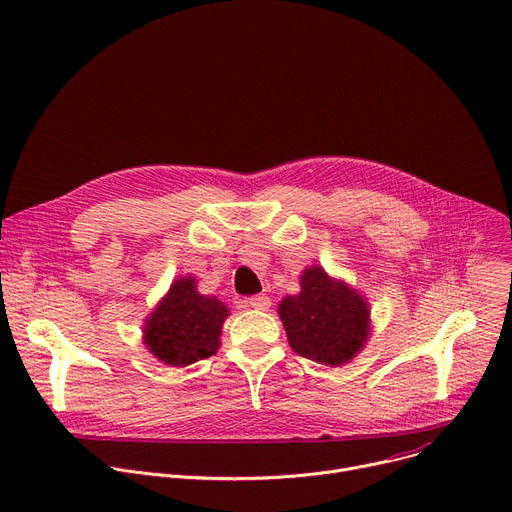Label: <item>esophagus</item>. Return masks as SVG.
<instances>
[{"mask_svg": "<svg viewBox=\"0 0 512 512\" xmlns=\"http://www.w3.org/2000/svg\"><path fill=\"white\" fill-rule=\"evenodd\" d=\"M249 306H251V308H255V310H267V308L271 306V300H269V296L259 294V296L249 298Z\"/></svg>", "mask_w": 512, "mask_h": 512, "instance_id": "1", "label": "esophagus"}]
</instances>
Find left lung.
I'll list each match as a JSON object with an SVG mask.
<instances>
[{
	"label": "left lung",
	"instance_id": "8db88e82",
	"mask_svg": "<svg viewBox=\"0 0 512 512\" xmlns=\"http://www.w3.org/2000/svg\"><path fill=\"white\" fill-rule=\"evenodd\" d=\"M290 347L322 365H345L371 335V308L363 294L337 280L322 265L300 275V292L277 304Z\"/></svg>",
	"mask_w": 512,
	"mask_h": 512
}]
</instances>
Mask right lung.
<instances>
[{
  "instance_id": "1",
  "label": "right lung",
  "mask_w": 512,
  "mask_h": 512,
  "mask_svg": "<svg viewBox=\"0 0 512 512\" xmlns=\"http://www.w3.org/2000/svg\"><path fill=\"white\" fill-rule=\"evenodd\" d=\"M228 306L198 292L194 275H181L143 322V345L169 367H185L220 347Z\"/></svg>"
}]
</instances>
